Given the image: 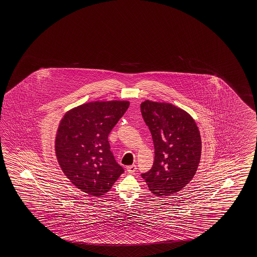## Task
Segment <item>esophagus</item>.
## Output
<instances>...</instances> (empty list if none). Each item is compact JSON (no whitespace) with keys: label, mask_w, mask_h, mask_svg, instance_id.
Masks as SVG:
<instances>
[{"label":"esophagus","mask_w":257,"mask_h":257,"mask_svg":"<svg viewBox=\"0 0 257 257\" xmlns=\"http://www.w3.org/2000/svg\"><path fill=\"white\" fill-rule=\"evenodd\" d=\"M136 169H137V167H136V165H130V166L127 167V172L130 173V174H133V173L136 172Z\"/></svg>","instance_id":"34e87169"}]
</instances>
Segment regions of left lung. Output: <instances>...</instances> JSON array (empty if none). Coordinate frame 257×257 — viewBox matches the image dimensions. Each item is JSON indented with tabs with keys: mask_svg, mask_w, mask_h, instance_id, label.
Masks as SVG:
<instances>
[{
	"mask_svg": "<svg viewBox=\"0 0 257 257\" xmlns=\"http://www.w3.org/2000/svg\"><path fill=\"white\" fill-rule=\"evenodd\" d=\"M141 112L155 146V162L142 174L153 194H174L189 184L198 167L202 142L194 119L184 110L165 102L146 101Z\"/></svg>",
	"mask_w": 257,
	"mask_h": 257,
	"instance_id": "obj_1",
	"label": "left lung"
}]
</instances>
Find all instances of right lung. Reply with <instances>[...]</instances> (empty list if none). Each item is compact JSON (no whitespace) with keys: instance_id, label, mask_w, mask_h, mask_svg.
Wrapping results in <instances>:
<instances>
[{"instance_id":"1","label":"right lung","mask_w":257,"mask_h":257,"mask_svg":"<svg viewBox=\"0 0 257 257\" xmlns=\"http://www.w3.org/2000/svg\"><path fill=\"white\" fill-rule=\"evenodd\" d=\"M129 105L125 101L88 102L68 111L60 122L55 140L59 165L88 195L106 194L124 172L108 136Z\"/></svg>"}]
</instances>
